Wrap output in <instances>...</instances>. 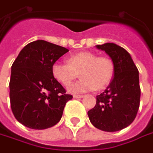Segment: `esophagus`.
<instances>
[{
	"mask_svg": "<svg viewBox=\"0 0 153 153\" xmlns=\"http://www.w3.org/2000/svg\"><path fill=\"white\" fill-rule=\"evenodd\" d=\"M83 97V95H78V94H74V98H82Z\"/></svg>",
	"mask_w": 153,
	"mask_h": 153,
	"instance_id": "obj_1",
	"label": "esophagus"
}]
</instances>
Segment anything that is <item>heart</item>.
Here are the masks:
<instances>
[{"instance_id": "b5f03b06", "label": "heart", "mask_w": 153, "mask_h": 153, "mask_svg": "<svg viewBox=\"0 0 153 153\" xmlns=\"http://www.w3.org/2000/svg\"><path fill=\"white\" fill-rule=\"evenodd\" d=\"M51 72L54 78L64 86H68L79 75L82 79L69 87L71 92L101 91L111 82L115 65L107 56H97L93 52L81 51L70 56L68 63L56 62Z\"/></svg>"}]
</instances>
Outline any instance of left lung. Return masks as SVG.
<instances>
[{
    "label": "left lung",
    "mask_w": 153,
    "mask_h": 153,
    "mask_svg": "<svg viewBox=\"0 0 153 153\" xmlns=\"http://www.w3.org/2000/svg\"><path fill=\"white\" fill-rule=\"evenodd\" d=\"M96 47L111 58L115 73L109 86L97 96L95 107L87 114L95 128L116 132L129 126L136 117L140 99L139 71L129 53L123 47L112 43Z\"/></svg>",
    "instance_id": "left-lung-1"
}]
</instances>
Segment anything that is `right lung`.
Listing matches in <instances>:
<instances>
[{"mask_svg":"<svg viewBox=\"0 0 153 153\" xmlns=\"http://www.w3.org/2000/svg\"><path fill=\"white\" fill-rule=\"evenodd\" d=\"M68 50L44 40L28 43L11 68L9 96L17 121L32 129L51 128L61 120L73 96L54 78L53 64Z\"/></svg>","mask_w":153,"mask_h":153,"instance_id":"add662e5","label":"right lung"}]
</instances>
